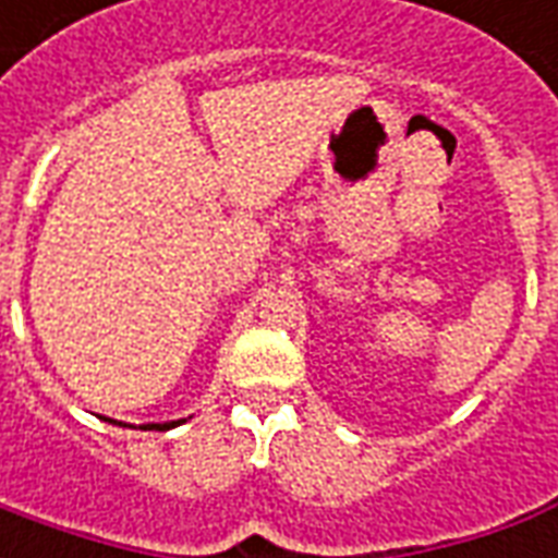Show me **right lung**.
<instances>
[{"mask_svg": "<svg viewBox=\"0 0 558 558\" xmlns=\"http://www.w3.org/2000/svg\"><path fill=\"white\" fill-rule=\"evenodd\" d=\"M182 421H167V424H143V430H170V427H179Z\"/></svg>", "mask_w": 558, "mask_h": 558, "instance_id": "add662e5", "label": "right lung"}]
</instances>
